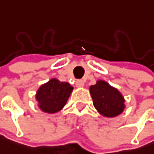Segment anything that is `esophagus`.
<instances>
[{
    "label": "esophagus",
    "mask_w": 154,
    "mask_h": 154,
    "mask_svg": "<svg viewBox=\"0 0 154 154\" xmlns=\"http://www.w3.org/2000/svg\"><path fill=\"white\" fill-rule=\"evenodd\" d=\"M75 86L77 88H83V86H84V83H83V80H81V79H78V80H76L75 82Z\"/></svg>",
    "instance_id": "34e87169"
}]
</instances>
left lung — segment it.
<instances>
[{
  "instance_id": "1",
  "label": "left lung",
  "mask_w": 154,
  "mask_h": 154,
  "mask_svg": "<svg viewBox=\"0 0 154 154\" xmlns=\"http://www.w3.org/2000/svg\"><path fill=\"white\" fill-rule=\"evenodd\" d=\"M90 93L96 110L106 117H115L125 108V99L116 88L103 80L90 87Z\"/></svg>"
}]
</instances>
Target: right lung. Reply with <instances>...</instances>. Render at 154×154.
<instances>
[{
  "label": "right lung",
  "instance_id": "right-lung-1",
  "mask_svg": "<svg viewBox=\"0 0 154 154\" xmlns=\"http://www.w3.org/2000/svg\"><path fill=\"white\" fill-rule=\"evenodd\" d=\"M72 90L73 87L68 83L51 79L37 91L36 100L39 108L46 113L58 112L65 106Z\"/></svg>",
  "mask_w": 154,
  "mask_h": 154
}]
</instances>
